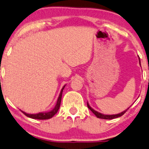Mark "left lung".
Listing matches in <instances>:
<instances>
[{
  "label": "left lung",
  "instance_id": "8db88e82",
  "mask_svg": "<svg viewBox=\"0 0 149 149\" xmlns=\"http://www.w3.org/2000/svg\"><path fill=\"white\" fill-rule=\"evenodd\" d=\"M139 61H140V60H139ZM87 106L88 108L89 109H90L91 111L93 113L95 114V116L97 117V118H103V119H113V118H118V117H120L121 116H123V114L125 113L126 111H128V109H129L128 108V109H126V111H123L122 113H118V114H116V115H103L102 113H100L95 111L93 110V109H92L91 107L90 106L88 105V103H87Z\"/></svg>",
  "mask_w": 149,
  "mask_h": 149
}]
</instances>
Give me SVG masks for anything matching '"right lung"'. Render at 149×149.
<instances>
[{
    "instance_id": "add662e5",
    "label": "right lung",
    "mask_w": 149,
    "mask_h": 149,
    "mask_svg": "<svg viewBox=\"0 0 149 149\" xmlns=\"http://www.w3.org/2000/svg\"><path fill=\"white\" fill-rule=\"evenodd\" d=\"M64 86L63 87L61 91L60 95H59L58 98V101H57V103H56V106L53 110H51V111H48V112H46V113H36V114H29V113H26L22 111L23 113H24L26 116L29 117V118H33V119H39V120H46V119H49V118H52L53 116L58 112V111L59 108H60V105H61V97H62V93H63V90Z\"/></svg>"
}]
</instances>
